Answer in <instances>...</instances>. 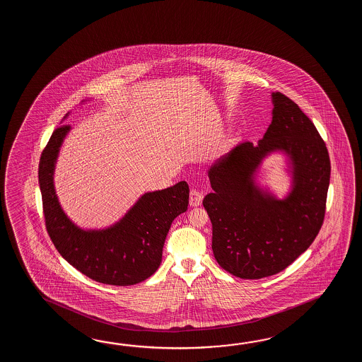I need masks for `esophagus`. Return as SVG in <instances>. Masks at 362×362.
Returning a JSON list of instances; mask_svg holds the SVG:
<instances>
[{"label":"esophagus","mask_w":362,"mask_h":362,"mask_svg":"<svg viewBox=\"0 0 362 362\" xmlns=\"http://www.w3.org/2000/svg\"><path fill=\"white\" fill-rule=\"evenodd\" d=\"M202 199H203V194L197 189H192V192H190V206L198 207L202 203Z\"/></svg>","instance_id":"esophagus-1"}]
</instances>
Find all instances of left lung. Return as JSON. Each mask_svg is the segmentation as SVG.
<instances>
[{"mask_svg": "<svg viewBox=\"0 0 362 362\" xmlns=\"http://www.w3.org/2000/svg\"><path fill=\"white\" fill-rule=\"evenodd\" d=\"M257 145L242 142L208 170L214 192L203 206L212 223V250L223 269L243 279L277 274L312 245L322 226L330 156L315 124L281 92ZM284 151L293 164V190L276 200L253 182L262 159Z\"/></svg>", "mask_w": 362, "mask_h": 362, "instance_id": "left-lung-1", "label": "left lung"}]
</instances>
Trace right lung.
Wrapping results in <instances>:
<instances>
[{"instance_id": "1", "label": "right lung", "mask_w": 362, "mask_h": 362, "mask_svg": "<svg viewBox=\"0 0 362 362\" xmlns=\"http://www.w3.org/2000/svg\"><path fill=\"white\" fill-rule=\"evenodd\" d=\"M69 125H59L41 153L39 184L47 234L58 252L81 272L105 285H136L153 276L162 262L164 240L172 221L187 209L185 181L146 192L114 226L85 231L62 211L53 185L55 160Z\"/></svg>"}]
</instances>
